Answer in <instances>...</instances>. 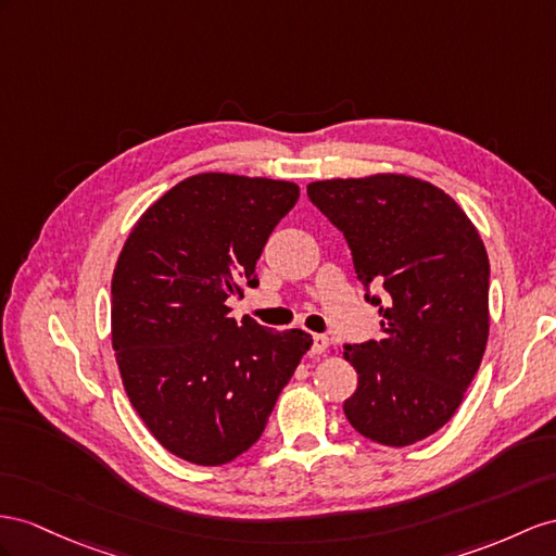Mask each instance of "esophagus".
<instances>
[{
	"mask_svg": "<svg viewBox=\"0 0 556 556\" xmlns=\"http://www.w3.org/2000/svg\"><path fill=\"white\" fill-rule=\"evenodd\" d=\"M326 348H329V338H326L324 333H317L315 336V343H312V354H324L326 352Z\"/></svg>",
	"mask_w": 556,
	"mask_h": 556,
	"instance_id": "esophagus-1",
	"label": "esophagus"
}]
</instances>
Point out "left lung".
Listing matches in <instances>:
<instances>
[{
    "label": "left lung",
    "mask_w": 556,
    "mask_h": 556,
    "mask_svg": "<svg viewBox=\"0 0 556 556\" xmlns=\"http://www.w3.org/2000/svg\"><path fill=\"white\" fill-rule=\"evenodd\" d=\"M307 197L345 235L357 279L386 291L378 343L338 348L357 371L345 416L376 444H416L453 418L486 350L483 241L444 190L406 174L317 180Z\"/></svg>",
    "instance_id": "1"
}]
</instances>
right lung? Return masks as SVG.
Masks as SVG:
<instances>
[{
  "label": "right lung",
  "mask_w": 556,
  "mask_h": 556,
  "mask_svg": "<svg viewBox=\"0 0 556 556\" xmlns=\"http://www.w3.org/2000/svg\"><path fill=\"white\" fill-rule=\"evenodd\" d=\"M289 180L197 174L138 218L112 275V348L122 386L152 437L216 467L263 434L312 336L230 317L258 287L255 261L295 206Z\"/></svg>",
  "instance_id": "1"
}]
</instances>
